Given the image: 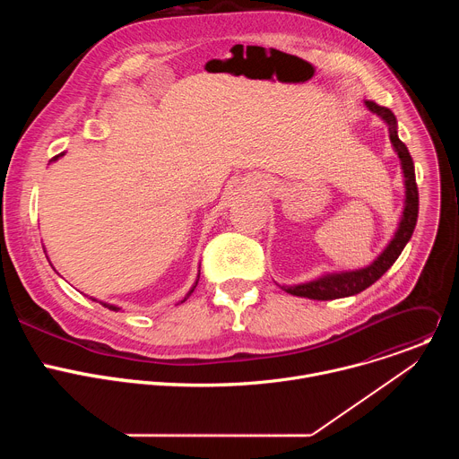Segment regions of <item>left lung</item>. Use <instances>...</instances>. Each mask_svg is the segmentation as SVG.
<instances>
[{"label":"left lung","instance_id":"left-lung-1","mask_svg":"<svg viewBox=\"0 0 459 459\" xmlns=\"http://www.w3.org/2000/svg\"><path fill=\"white\" fill-rule=\"evenodd\" d=\"M365 105L370 112L377 114L388 125V136H390L392 147H394V151L398 152V158L402 161L403 178H405V209H403L400 227H398L394 238H392L390 243L386 245V248L372 261L368 267L358 269V271L323 274L321 278L307 281V283L281 287L285 292H289L292 296L326 301V299H338V298L359 294L361 290H365L372 283H376L392 267V264H394V261L400 257L402 250L412 238V232H414V227L418 221V207H420L414 161H412L405 143L398 138V121H396V116L392 114V110L386 107H381L370 100H367Z\"/></svg>","mask_w":459,"mask_h":459}]
</instances>
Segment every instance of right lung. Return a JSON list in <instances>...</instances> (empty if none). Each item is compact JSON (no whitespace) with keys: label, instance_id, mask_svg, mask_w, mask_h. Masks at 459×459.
<instances>
[{"label":"right lung","instance_id":"add662e5","mask_svg":"<svg viewBox=\"0 0 459 459\" xmlns=\"http://www.w3.org/2000/svg\"><path fill=\"white\" fill-rule=\"evenodd\" d=\"M59 156H63V154H59ZM59 156H56V158H54V160H57V158H59ZM198 280H200V276H198ZM198 280H195V283H194V285H192V289H190V290H188V294H186V296H185V299H186V298H188V296H190V294H192V292H194V289H195V285H198ZM185 299H183V301H185ZM92 301H96V299H92ZM183 301H181V303H183ZM103 305H105V307H108V308H110V310H119V307H114V305H107V303H103Z\"/></svg>","mask_w":459,"mask_h":459}]
</instances>
